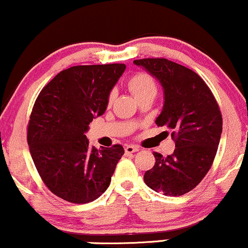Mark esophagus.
Segmentation results:
<instances>
[{
	"instance_id": "1",
	"label": "esophagus",
	"mask_w": 248,
	"mask_h": 248,
	"mask_svg": "<svg viewBox=\"0 0 248 248\" xmlns=\"http://www.w3.org/2000/svg\"><path fill=\"white\" fill-rule=\"evenodd\" d=\"M138 150H140V149H138L137 146H135V145L125 146V153H126V154H134V153H136V151H138Z\"/></svg>"
}]
</instances>
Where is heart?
Returning a JSON list of instances; mask_svg holds the SVG:
<instances>
[{"label": "heart", "mask_w": 248, "mask_h": 248, "mask_svg": "<svg viewBox=\"0 0 248 248\" xmlns=\"http://www.w3.org/2000/svg\"><path fill=\"white\" fill-rule=\"evenodd\" d=\"M126 85L129 91L132 93V95H134L138 102L145 99V98H154L157 93V86L155 80H154V78L150 74L145 73V72H137V73L132 74L127 79ZM112 100L113 93H110L108 98V103L111 104Z\"/></svg>", "instance_id": "b5f03b06"}]
</instances>
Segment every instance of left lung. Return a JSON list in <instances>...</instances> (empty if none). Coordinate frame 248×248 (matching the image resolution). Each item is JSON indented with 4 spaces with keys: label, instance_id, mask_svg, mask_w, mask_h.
<instances>
[{
    "label": "left lung",
    "instance_id": "left-lung-1",
    "mask_svg": "<svg viewBox=\"0 0 248 248\" xmlns=\"http://www.w3.org/2000/svg\"><path fill=\"white\" fill-rule=\"evenodd\" d=\"M134 63L161 82L164 104L156 124L171 130L175 140L171 155L154 153L155 166L144 174V182L167 196L183 195L206 176L217 155L222 132L219 105L203 79L185 66L163 58Z\"/></svg>",
    "mask_w": 248,
    "mask_h": 248
}]
</instances>
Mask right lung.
<instances>
[{
	"instance_id": "obj_1",
	"label": "right lung",
	"mask_w": 248,
	"mask_h": 248,
	"mask_svg": "<svg viewBox=\"0 0 248 248\" xmlns=\"http://www.w3.org/2000/svg\"><path fill=\"white\" fill-rule=\"evenodd\" d=\"M124 63L73 66L42 89L27 130L31 158L47 188L72 203H87L108 189L124 148L97 150L85 132L105 112Z\"/></svg>"
}]
</instances>
